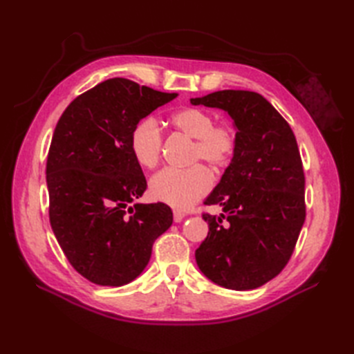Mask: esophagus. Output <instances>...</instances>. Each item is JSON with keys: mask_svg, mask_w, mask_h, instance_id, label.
Wrapping results in <instances>:
<instances>
[{"mask_svg": "<svg viewBox=\"0 0 354 354\" xmlns=\"http://www.w3.org/2000/svg\"><path fill=\"white\" fill-rule=\"evenodd\" d=\"M184 217H185L184 213H181V212H173V221H175L176 223L181 222V221L184 219Z\"/></svg>", "mask_w": 354, "mask_h": 354, "instance_id": "obj_1", "label": "esophagus"}]
</instances>
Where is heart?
Wrapping results in <instances>:
<instances>
[{"label": "heart", "mask_w": 354, "mask_h": 354, "mask_svg": "<svg viewBox=\"0 0 354 354\" xmlns=\"http://www.w3.org/2000/svg\"><path fill=\"white\" fill-rule=\"evenodd\" d=\"M171 124L194 140L192 161L204 160L213 167L227 164L236 150V131L227 123L214 124V117L201 108H185L171 115ZM162 135L153 118H145L131 133V150L141 167L153 169L160 162ZM213 187V176L201 164L190 169H164L150 179L152 198L173 208L185 209L205 196Z\"/></svg>", "instance_id": "obj_1"}]
</instances>
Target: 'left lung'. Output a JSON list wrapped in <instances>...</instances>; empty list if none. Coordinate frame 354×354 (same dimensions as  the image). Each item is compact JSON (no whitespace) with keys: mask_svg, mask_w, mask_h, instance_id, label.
<instances>
[{"mask_svg":"<svg viewBox=\"0 0 354 354\" xmlns=\"http://www.w3.org/2000/svg\"><path fill=\"white\" fill-rule=\"evenodd\" d=\"M192 104L219 108L232 118L236 150L205 205L208 236L194 252L208 280L232 290L260 288L288 265L306 219L304 170L288 122L265 97L223 89Z\"/></svg>","mask_w":354,"mask_h":354,"instance_id":"8db88e82","label":"left lung"}]
</instances>
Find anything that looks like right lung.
I'll list each match as a JSON object with an SVG mask.
<instances>
[{
  "instance_id": "1",
  "label": "right lung",
  "mask_w": 354,
  "mask_h": 354,
  "mask_svg": "<svg viewBox=\"0 0 354 354\" xmlns=\"http://www.w3.org/2000/svg\"><path fill=\"white\" fill-rule=\"evenodd\" d=\"M114 77L76 97L59 118L47 158L50 223L71 266L100 286L135 280L170 228L165 204H133L147 189L131 150L140 120L176 99Z\"/></svg>"
}]
</instances>
